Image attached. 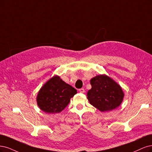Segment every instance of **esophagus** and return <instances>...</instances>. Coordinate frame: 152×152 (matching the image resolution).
Instances as JSON below:
<instances>
[{"label": "esophagus", "instance_id": "34e87169", "mask_svg": "<svg viewBox=\"0 0 152 152\" xmlns=\"http://www.w3.org/2000/svg\"><path fill=\"white\" fill-rule=\"evenodd\" d=\"M79 91H80V93H85V90L84 88H80V89L79 90Z\"/></svg>", "mask_w": 152, "mask_h": 152}]
</instances>
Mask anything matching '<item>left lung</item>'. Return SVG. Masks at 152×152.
Here are the masks:
<instances>
[{
	"mask_svg": "<svg viewBox=\"0 0 152 152\" xmlns=\"http://www.w3.org/2000/svg\"><path fill=\"white\" fill-rule=\"evenodd\" d=\"M91 88L87 96L90 104L101 112L119 107L123 100L121 87L106 75H99L90 80Z\"/></svg>",
	"mask_w": 152,
	"mask_h": 152,
	"instance_id": "obj_1",
	"label": "left lung"
}]
</instances>
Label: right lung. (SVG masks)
<instances>
[{"label": "right lung", "instance_id": "add662e5", "mask_svg": "<svg viewBox=\"0 0 152 152\" xmlns=\"http://www.w3.org/2000/svg\"><path fill=\"white\" fill-rule=\"evenodd\" d=\"M76 94L75 88L56 76L48 80L39 91L37 104L46 113H59Z\"/></svg>", "mask_w": 152, "mask_h": 152}]
</instances>
